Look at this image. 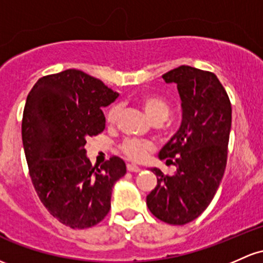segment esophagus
<instances>
[{"mask_svg": "<svg viewBox=\"0 0 263 263\" xmlns=\"http://www.w3.org/2000/svg\"><path fill=\"white\" fill-rule=\"evenodd\" d=\"M127 171H129V172H140L141 168L138 166H136V164L128 163V164H127Z\"/></svg>", "mask_w": 263, "mask_h": 263, "instance_id": "34e87169", "label": "esophagus"}]
</instances>
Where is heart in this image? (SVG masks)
Listing matches in <instances>:
<instances>
[{"mask_svg": "<svg viewBox=\"0 0 263 263\" xmlns=\"http://www.w3.org/2000/svg\"><path fill=\"white\" fill-rule=\"evenodd\" d=\"M141 105L147 114V116L151 118L155 123H162L171 115V105L166 100L156 95H146L140 100ZM121 106L118 103H114L107 108L105 114L106 122L108 125H115L120 116ZM152 148V143L147 140L141 138L128 137L123 140L120 145V149L127 158L132 161H140L145 157L147 152Z\"/></svg>", "mask_w": 263, "mask_h": 263, "instance_id": "b5f03b06", "label": "heart"}]
</instances>
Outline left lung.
I'll return each mask as SVG.
<instances>
[{
    "instance_id": "1",
    "label": "left lung",
    "mask_w": 263,
    "mask_h": 263,
    "mask_svg": "<svg viewBox=\"0 0 263 263\" xmlns=\"http://www.w3.org/2000/svg\"><path fill=\"white\" fill-rule=\"evenodd\" d=\"M177 83L182 106L180 129L160 151L161 160L175 163L174 176L158 168L157 186L147 195L148 210L170 224H186L211 203L223 177L232 122L226 89L210 71L180 66L162 76Z\"/></svg>"
}]
</instances>
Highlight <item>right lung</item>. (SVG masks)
<instances>
[{
  "label": "right lung",
  "instance_id": "1",
  "mask_svg": "<svg viewBox=\"0 0 263 263\" xmlns=\"http://www.w3.org/2000/svg\"><path fill=\"white\" fill-rule=\"evenodd\" d=\"M117 92L80 70L43 76L28 93L22 142L31 181L47 211L65 226L88 229L107 216L112 187L126 164L112 156L92 166L86 138L105 129L102 107Z\"/></svg>",
  "mask_w": 263,
  "mask_h": 263
}]
</instances>
